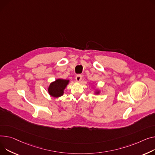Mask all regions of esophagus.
<instances>
[{
    "label": "esophagus",
    "instance_id": "34e87169",
    "mask_svg": "<svg viewBox=\"0 0 155 155\" xmlns=\"http://www.w3.org/2000/svg\"><path fill=\"white\" fill-rule=\"evenodd\" d=\"M75 79L77 81H80L81 79H82V75H80V74H78V75H77V76L75 77Z\"/></svg>",
    "mask_w": 155,
    "mask_h": 155
}]
</instances>
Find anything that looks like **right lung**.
<instances>
[{"label":"right lung","mask_w":155,"mask_h":155,"mask_svg":"<svg viewBox=\"0 0 155 155\" xmlns=\"http://www.w3.org/2000/svg\"><path fill=\"white\" fill-rule=\"evenodd\" d=\"M69 80L64 79H58L55 81L51 83L48 87L49 94L54 97H58L63 95L64 90L67 84H68Z\"/></svg>","instance_id":"1"}]
</instances>
